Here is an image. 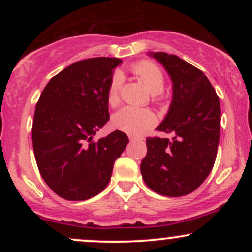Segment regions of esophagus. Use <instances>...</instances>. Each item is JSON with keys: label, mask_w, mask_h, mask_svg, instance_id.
<instances>
[{"label": "esophagus", "mask_w": 252, "mask_h": 252, "mask_svg": "<svg viewBox=\"0 0 252 252\" xmlns=\"http://www.w3.org/2000/svg\"><path fill=\"white\" fill-rule=\"evenodd\" d=\"M129 140L130 141H136V140H138V138L135 137V136H129Z\"/></svg>", "instance_id": "esophagus-1"}]
</instances>
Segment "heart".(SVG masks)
I'll return each mask as SVG.
<instances>
[{"instance_id": "1", "label": "heart", "mask_w": 252, "mask_h": 252, "mask_svg": "<svg viewBox=\"0 0 252 252\" xmlns=\"http://www.w3.org/2000/svg\"><path fill=\"white\" fill-rule=\"evenodd\" d=\"M131 71L153 94V102L163 103L166 94H163L164 74L154 62L148 59L141 60L131 65ZM123 86V76L120 72L112 74L108 88V103L117 106L121 103V92ZM156 124V116L149 109H138L124 106L112 116V126L115 129L126 132L131 136H141Z\"/></svg>"}]
</instances>
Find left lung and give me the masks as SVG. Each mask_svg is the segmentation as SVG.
I'll return each instance as SVG.
<instances>
[{"label":"left lung","instance_id":"1","mask_svg":"<svg viewBox=\"0 0 252 252\" xmlns=\"http://www.w3.org/2000/svg\"><path fill=\"white\" fill-rule=\"evenodd\" d=\"M152 54L173 82L169 111L156 130L174 137H147L141 173L154 192L182 196L198 189L213 168L220 135V103L204 72L174 54Z\"/></svg>","mask_w":252,"mask_h":252}]
</instances>
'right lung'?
<instances>
[{
  "instance_id": "right-lung-1",
  "label": "right lung",
  "mask_w": 252,
  "mask_h": 252,
  "mask_svg": "<svg viewBox=\"0 0 252 252\" xmlns=\"http://www.w3.org/2000/svg\"><path fill=\"white\" fill-rule=\"evenodd\" d=\"M121 63L98 57L72 63L52 78L37 100L34 156L42 179L60 198L80 201L102 192L129 142L120 130L94 138L110 118L108 88Z\"/></svg>"
}]
</instances>
